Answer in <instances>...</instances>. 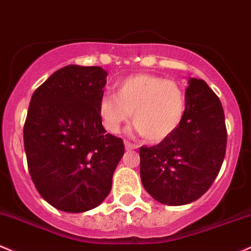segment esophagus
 <instances>
[{
  "label": "esophagus",
  "instance_id": "obj_1",
  "mask_svg": "<svg viewBox=\"0 0 251 251\" xmlns=\"http://www.w3.org/2000/svg\"><path fill=\"white\" fill-rule=\"evenodd\" d=\"M125 146H126V151H131V149H136L137 146L136 145H133V143L128 142V141H126L125 142Z\"/></svg>",
  "mask_w": 251,
  "mask_h": 251
}]
</instances>
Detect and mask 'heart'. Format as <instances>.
<instances>
[{
  "mask_svg": "<svg viewBox=\"0 0 251 251\" xmlns=\"http://www.w3.org/2000/svg\"><path fill=\"white\" fill-rule=\"evenodd\" d=\"M185 96L176 81L148 73L130 75L120 83L116 95L105 94L98 104L103 126L118 133L133 112L134 131L151 142L162 141L178 128Z\"/></svg>",
  "mask_w": 251,
  "mask_h": 251,
  "instance_id": "heart-1",
  "label": "heart"
}]
</instances>
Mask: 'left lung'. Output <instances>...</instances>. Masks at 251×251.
<instances>
[{
	"instance_id": "obj_1",
	"label": "left lung",
	"mask_w": 251,
	"mask_h": 251,
	"mask_svg": "<svg viewBox=\"0 0 251 251\" xmlns=\"http://www.w3.org/2000/svg\"><path fill=\"white\" fill-rule=\"evenodd\" d=\"M185 111L178 128L159 145L140 148L143 187L161 204H190L209 190L226 149L221 100L206 83L188 78Z\"/></svg>"
}]
</instances>
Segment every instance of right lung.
Returning <instances> with one entry per match:
<instances>
[{"mask_svg":"<svg viewBox=\"0 0 251 251\" xmlns=\"http://www.w3.org/2000/svg\"><path fill=\"white\" fill-rule=\"evenodd\" d=\"M106 75L100 66L67 65L30 98L24 128L28 171L42 198L64 212L102 204L125 154L122 139L105 133L98 111Z\"/></svg>","mask_w":251,"mask_h":251,"instance_id":"right-lung-1","label":"right lung"}]
</instances>
